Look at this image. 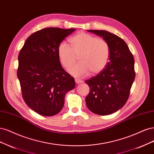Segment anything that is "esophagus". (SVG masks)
<instances>
[{
	"label": "esophagus",
	"mask_w": 154,
	"mask_h": 154,
	"mask_svg": "<svg viewBox=\"0 0 154 154\" xmlns=\"http://www.w3.org/2000/svg\"><path fill=\"white\" fill-rule=\"evenodd\" d=\"M75 81L76 84H81L82 82V80H80V79H75Z\"/></svg>",
	"instance_id": "obj_1"
}]
</instances>
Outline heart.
Listing matches in <instances>:
<instances>
[{"label": "heart", "instance_id": "heart-1", "mask_svg": "<svg viewBox=\"0 0 154 154\" xmlns=\"http://www.w3.org/2000/svg\"><path fill=\"white\" fill-rule=\"evenodd\" d=\"M71 47L65 42L58 47V56L63 67L68 69L79 57L80 63L72 66L69 72L74 77H82L91 72L96 74L106 68L110 56L108 43L91 34L80 32L70 38Z\"/></svg>", "mask_w": 154, "mask_h": 154}]
</instances>
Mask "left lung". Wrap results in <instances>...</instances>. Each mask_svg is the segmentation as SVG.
I'll return each mask as SVG.
<instances>
[{
    "label": "left lung",
    "instance_id": "8db88e82",
    "mask_svg": "<svg viewBox=\"0 0 154 154\" xmlns=\"http://www.w3.org/2000/svg\"><path fill=\"white\" fill-rule=\"evenodd\" d=\"M102 37L109 45V61L97 75L86 81L90 91L88 108L99 115H111L125 105L135 79L134 59L121 38L103 30H88Z\"/></svg>",
    "mask_w": 154,
    "mask_h": 154
}]
</instances>
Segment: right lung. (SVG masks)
Returning <instances> with one entry per match:
<instances>
[{"label":"right lung","mask_w":154,"mask_h":154,"mask_svg":"<svg viewBox=\"0 0 154 154\" xmlns=\"http://www.w3.org/2000/svg\"><path fill=\"white\" fill-rule=\"evenodd\" d=\"M75 29L48 27L36 31L25 42L18 55L17 77L25 102L45 116L57 115L64 106L75 79L61 66L58 47Z\"/></svg>","instance_id":"1"}]
</instances>
